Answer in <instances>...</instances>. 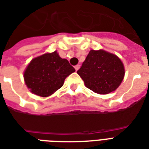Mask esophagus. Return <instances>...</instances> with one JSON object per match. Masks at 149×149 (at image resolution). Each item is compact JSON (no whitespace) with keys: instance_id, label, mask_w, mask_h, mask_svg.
Masks as SVG:
<instances>
[{"instance_id":"esophagus-1","label":"esophagus","mask_w":149,"mask_h":149,"mask_svg":"<svg viewBox=\"0 0 149 149\" xmlns=\"http://www.w3.org/2000/svg\"><path fill=\"white\" fill-rule=\"evenodd\" d=\"M74 68H75L76 71H78V69L80 68V65H79V64H78V65H76V66H74Z\"/></svg>"}]
</instances>
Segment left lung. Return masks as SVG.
<instances>
[{"label":"left lung","mask_w":149,"mask_h":149,"mask_svg":"<svg viewBox=\"0 0 149 149\" xmlns=\"http://www.w3.org/2000/svg\"><path fill=\"white\" fill-rule=\"evenodd\" d=\"M77 73L88 88L105 95L119 87L125 72L124 64L118 56L103 49H92Z\"/></svg>","instance_id":"obj_1"}]
</instances>
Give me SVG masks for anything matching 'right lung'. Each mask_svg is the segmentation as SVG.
Wrapping results in <instances>:
<instances>
[{"label": "right lung", "instance_id": "1", "mask_svg": "<svg viewBox=\"0 0 149 149\" xmlns=\"http://www.w3.org/2000/svg\"><path fill=\"white\" fill-rule=\"evenodd\" d=\"M74 71L68 60L54 51L33 59L24 72V79L33 94L47 97L61 88L65 78Z\"/></svg>", "mask_w": 149, "mask_h": 149}]
</instances>
